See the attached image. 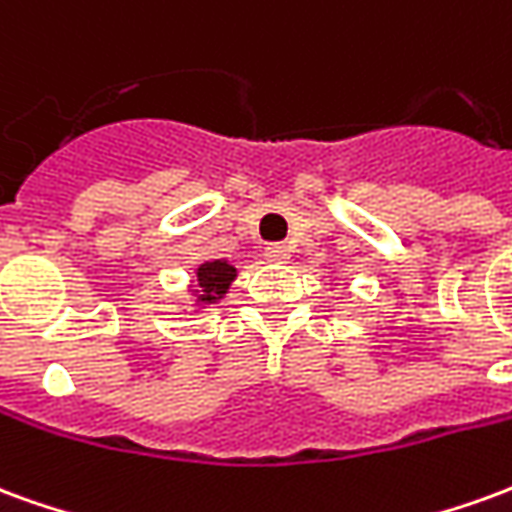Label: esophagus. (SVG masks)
I'll use <instances>...</instances> for the list:
<instances>
[{"label":"esophagus","mask_w":512,"mask_h":512,"mask_svg":"<svg viewBox=\"0 0 512 512\" xmlns=\"http://www.w3.org/2000/svg\"><path fill=\"white\" fill-rule=\"evenodd\" d=\"M266 260L268 263H285V260H290V249L285 244H268Z\"/></svg>","instance_id":"obj_1"}]
</instances>
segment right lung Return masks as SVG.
I'll list each match as a JSON object with an SVG mask.
<instances>
[{"label":"right lung","mask_w":512,"mask_h":512,"mask_svg":"<svg viewBox=\"0 0 512 512\" xmlns=\"http://www.w3.org/2000/svg\"><path fill=\"white\" fill-rule=\"evenodd\" d=\"M235 279V268L227 263V260H211V263H202L197 268V299L205 301V304H211V301L222 299L227 288H230V282Z\"/></svg>","instance_id":"add662e5"}]
</instances>
